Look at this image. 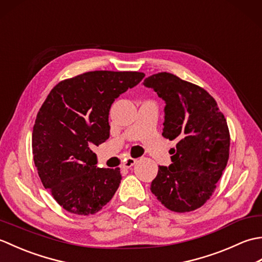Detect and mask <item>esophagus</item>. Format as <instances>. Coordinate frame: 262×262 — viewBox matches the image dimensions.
Returning a JSON list of instances; mask_svg holds the SVG:
<instances>
[{
    "instance_id": "1",
    "label": "esophagus",
    "mask_w": 262,
    "mask_h": 262,
    "mask_svg": "<svg viewBox=\"0 0 262 262\" xmlns=\"http://www.w3.org/2000/svg\"><path fill=\"white\" fill-rule=\"evenodd\" d=\"M136 159H133V158H128L126 161H124V163L121 164V166L124 169H129V168H132L133 165H134L135 163H136Z\"/></svg>"
}]
</instances>
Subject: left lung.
Instances as JSON below:
<instances>
[{"instance_id":"obj_1","label":"left lung","mask_w":262,"mask_h":262,"mask_svg":"<svg viewBox=\"0 0 262 262\" xmlns=\"http://www.w3.org/2000/svg\"><path fill=\"white\" fill-rule=\"evenodd\" d=\"M143 84L166 103L162 136L178 141L171 165L160 166L151 191L172 211H192L211 197L229 161L226 119L205 89L174 74L161 72Z\"/></svg>"}]
</instances>
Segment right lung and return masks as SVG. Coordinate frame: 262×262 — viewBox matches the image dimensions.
<instances>
[{
  "label": "right lung",
  "mask_w": 262,
  "mask_h": 262,
  "mask_svg": "<svg viewBox=\"0 0 262 262\" xmlns=\"http://www.w3.org/2000/svg\"><path fill=\"white\" fill-rule=\"evenodd\" d=\"M144 76L142 72H86L60 81L39 109L32 130L33 161L43 187L65 210L92 215L114 197L120 169L98 168L91 148L109 138L115 99Z\"/></svg>",
  "instance_id": "right-lung-1"
}]
</instances>
